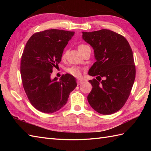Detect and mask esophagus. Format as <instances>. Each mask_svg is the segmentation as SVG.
<instances>
[{"mask_svg": "<svg viewBox=\"0 0 151 151\" xmlns=\"http://www.w3.org/2000/svg\"><path fill=\"white\" fill-rule=\"evenodd\" d=\"M82 82H83L82 80H78V81H77V84L78 85H81Z\"/></svg>", "mask_w": 151, "mask_h": 151, "instance_id": "esophagus-1", "label": "esophagus"}]
</instances>
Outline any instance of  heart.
<instances>
[{"label":"heart","mask_w":151,"mask_h":151,"mask_svg":"<svg viewBox=\"0 0 151 151\" xmlns=\"http://www.w3.org/2000/svg\"><path fill=\"white\" fill-rule=\"evenodd\" d=\"M88 47H89L86 45H85V44H81L78 45V49L79 50V52L82 53L83 51H84L86 49V48H88ZM64 57H65V54H63L62 56L63 58ZM67 71L68 72L70 75H71L72 76H75V77H76V78H80V77H81V76H82V69L81 68V67H77V66L70 67H69V68L67 69Z\"/></svg>","instance_id":"heart-1"}]
</instances>
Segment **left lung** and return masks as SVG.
Here are the masks:
<instances>
[{
  "label": "left lung",
  "mask_w": 151,
  "mask_h": 151,
  "mask_svg": "<svg viewBox=\"0 0 151 151\" xmlns=\"http://www.w3.org/2000/svg\"><path fill=\"white\" fill-rule=\"evenodd\" d=\"M82 38L94 49L96 59L88 72L97 76L89 81L93 87L89 104L101 114L115 113L127 102L135 80L132 49L124 37L107 29L83 32Z\"/></svg>",
  "instance_id": "obj_1"
}]
</instances>
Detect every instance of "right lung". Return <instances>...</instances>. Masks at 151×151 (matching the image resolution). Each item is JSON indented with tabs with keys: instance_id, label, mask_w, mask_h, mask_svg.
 Listing matches in <instances>:
<instances>
[{
	"instance_id": "1",
	"label": "right lung",
	"mask_w": 151,
	"mask_h": 151,
	"mask_svg": "<svg viewBox=\"0 0 151 151\" xmlns=\"http://www.w3.org/2000/svg\"><path fill=\"white\" fill-rule=\"evenodd\" d=\"M74 34L63 30H44L33 34L25 45L21 61L22 85L32 105L43 113H54L63 107L77 86L69 74L60 80L50 78Z\"/></svg>"
}]
</instances>
